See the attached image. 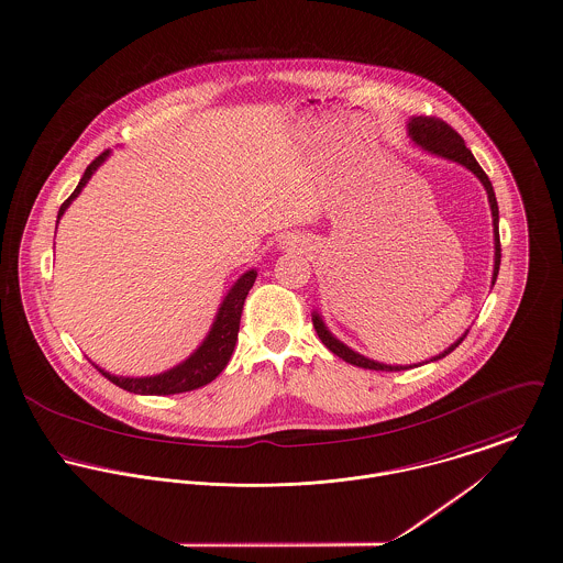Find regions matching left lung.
<instances>
[{
    "instance_id": "left-lung-1",
    "label": "left lung",
    "mask_w": 563,
    "mask_h": 563,
    "mask_svg": "<svg viewBox=\"0 0 563 563\" xmlns=\"http://www.w3.org/2000/svg\"><path fill=\"white\" fill-rule=\"evenodd\" d=\"M407 131H409L410 142L415 146H419L423 153L434 154V156H441V158H448V161H454L462 167H466L468 172H473L477 176V180L484 185L486 189V196H488V205H490V212H493V236H495V266H493V286L497 282V275H499V264H501V241H499V206H497V198H495V189H493V183L488 180V176L484 174V169L479 167V163L475 161V156L471 154V151L464 146V140L461 135L443 120L439 118H426V115H417V118H410L409 124H407ZM311 322H313V329L318 333V338L322 340V344L340 358H344L346 363H353L357 367H365V369H383V372H400V369H409V367H417V365H423V363H430V361H439V358L450 355L462 340L466 338L468 331H464V335L459 338L450 349H445L443 353H439L437 357L428 358V361H421V363H412V365H389V363H380V361H374V358L363 357L358 355L357 351H353L351 346H346L344 342H340L331 331L329 327L324 324L322 316L318 311L311 313Z\"/></svg>"
}]
</instances>
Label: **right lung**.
Listing matches in <instances>:
<instances>
[{"mask_svg":"<svg viewBox=\"0 0 563 563\" xmlns=\"http://www.w3.org/2000/svg\"><path fill=\"white\" fill-rule=\"evenodd\" d=\"M111 151H104L99 154L88 169L84 172L77 189L70 194V198L59 206L57 210V223L62 219V214L66 212V208L73 205V200L84 191V187L88 185V180L95 176V172L101 167L102 163L109 158ZM256 268H250L247 273H243L234 286L228 290V295L223 297L221 306L217 309V316L210 324V331L206 333L202 344L185 358L178 365L154 374V376H115L109 374L107 369H102L97 365V369L101 372L104 378H109L113 385L131 391V394H140V396H172V394H185V391H194L198 387H205L210 380H214L221 369L228 365V361L234 353L236 340H239V324H241V313L245 299L256 282Z\"/></svg>","mask_w":563,"mask_h":563,"instance_id":"add662e5","label":"right lung"}]
</instances>
